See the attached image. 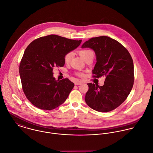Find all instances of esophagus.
<instances>
[{"instance_id": "esophagus-1", "label": "esophagus", "mask_w": 153, "mask_h": 153, "mask_svg": "<svg viewBox=\"0 0 153 153\" xmlns=\"http://www.w3.org/2000/svg\"><path fill=\"white\" fill-rule=\"evenodd\" d=\"M82 82L81 81H79V80H76L74 82V85H80L82 84Z\"/></svg>"}]
</instances>
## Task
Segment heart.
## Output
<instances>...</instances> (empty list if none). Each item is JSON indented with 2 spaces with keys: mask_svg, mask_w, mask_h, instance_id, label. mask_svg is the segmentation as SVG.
Returning <instances> with one entry per match:
<instances>
[{
  "mask_svg": "<svg viewBox=\"0 0 153 153\" xmlns=\"http://www.w3.org/2000/svg\"><path fill=\"white\" fill-rule=\"evenodd\" d=\"M78 53H79V55L80 56V57L85 61H86V60H88L89 59H93L94 56V51L91 49H88V48L80 50L78 51ZM72 57H73V54L69 52V53H66L64 56V61L65 64H68L71 61ZM77 75H78L79 76H83L84 74L83 73H77Z\"/></svg>",
  "mask_w": 153,
  "mask_h": 153,
  "instance_id": "b5f03b06",
  "label": "heart"
}]
</instances>
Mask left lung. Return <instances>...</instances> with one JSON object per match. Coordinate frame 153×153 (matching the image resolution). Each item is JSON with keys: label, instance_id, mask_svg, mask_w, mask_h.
<instances>
[{"label": "left lung", "instance_id": "left-lung-1", "mask_svg": "<svg viewBox=\"0 0 153 153\" xmlns=\"http://www.w3.org/2000/svg\"><path fill=\"white\" fill-rule=\"evenodd\" d=\"M82 48H90L95 53L93 77H106L102 86L88 84L87 105L100 112L116 109L127 98L134 85V63L129 53L118 41L106 36L92 38Z\"/></svg>", "mask_w": 153, "mask_h": 153}]
</instances>
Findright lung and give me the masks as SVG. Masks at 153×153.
I'll return each instance as SVG.
<instances>
[{
    "mask_svg": "<svg viewBox=\"0 0 153 153\" xmlns=\"http://www.w3.org/2000/svg\"><path fill=\"white\" fill-rule=\"evenodd\" d=\"M81 42L50 35L35 39L27 47L19 74L23 91L35 106L52 110L65 101L74 85L67 78L56 80L53 70L54 67H63L64 55L77 48Z\"/></svg>",
    "mask_w": 153,
    "mask_h": 153,
    "instance_id": "1",
    "label": "right lung"
}]
</instances>
